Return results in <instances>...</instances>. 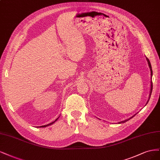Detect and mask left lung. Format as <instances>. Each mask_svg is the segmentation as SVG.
Wrapping results in <instances>:
<instances>
[{
    "mask_svg": "<svg viewBox=\"0 0 160 160\" xmlns=\"http://www.w3.org/2000/svg\"><path fill=\"white\" fill-rule=\"evenodd\" d=\"M146 60H147V61H148V65H149V69H150V71H151V76H152V66H151V64H150V62H149V59L148 58H146ZM152 88H153V84H152V81L151 82V90H150V94H149V98H150V96H151V94H152ZM149 102V100L148 101V102ZM147 102V103H148ZM136 115V114H135ZM134 115V116H135ZM133 116H132V117H133ZM132 118H129V119H128V120H125V121H123V122H120V123H122V122H125L126 121H128V120H129L130 119H131V118H132Z\"/></svg>",
    "mask_w": 160,
    "mask_h": 160,
    "instance_id": "left-lung-1",
    "label": "left lung"
}]
</instances>
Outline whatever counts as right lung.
Returning a JSON list of instances; mask_svg holds the SVG:
<instances>
[{
  "mask_svg": "<svg viewBox=\"0 0 160 160\" xmlns=\"http://www.w3.org/2000/svg\"><path fill=\"white\" fill-rule=\"evenodd\" d=\"M58 118H57V119H56L55 121H54V122H51V123H48V124H47V125H44V126H40V127H42V128H44V127H46V126H50V125H51V124H52L53 123H54V122H55L56 120H58Z\"/></svg>",
  "mask_w": 160,
  "mask_h": 160,
  "instance_id": "right-lung-1",
  "label": "right lung"
}]
</instances>
